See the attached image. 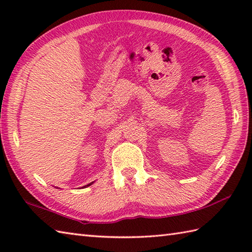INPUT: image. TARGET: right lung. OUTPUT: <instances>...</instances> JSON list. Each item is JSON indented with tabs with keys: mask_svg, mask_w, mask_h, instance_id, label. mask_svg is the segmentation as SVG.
Returning <instances> with one entry per match:
<instances>
[{
	"mask_svg": "<svg viewBox=\"0 0 252 252\" xmlns=\"http://www.w3.org/2000/svg\"><path fill=\"white\" fill-rule=\"evenodd\" d=\"M94 183V182H92V183H90V184H88V185H85V186H83V187H88V186H90V185H92Z\"/></svg>",
	"mask_w": 252,
	"mask_h": 252,
	"instance_id": "1",
	"label": "right lung"
}]
</instances>
